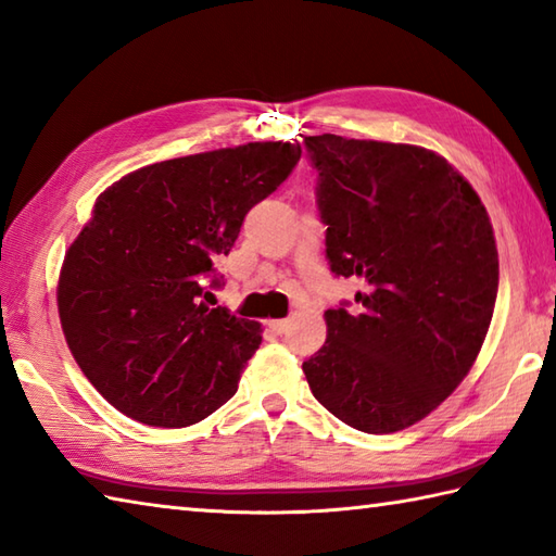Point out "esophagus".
<instances>
[{
  "instance_id": "esophagus-1",
  "label": "esophagus",
  "mask_w": 556,
  "mask_h": 556,
  "mask_svg": "<svg viewBox=\"0 0 556 556\" xmlns=\"http://www.w3.org/2000/svg\"><path fill=\"white\" fill-rule=\"evenodd\" d=\"M265 325H267L275 334H285L287 329H289V320H267Z\"/></svg>"
}]
</instances>
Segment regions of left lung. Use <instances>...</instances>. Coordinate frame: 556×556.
<instances>
[{
	"instance_id": "8db88e82",
	"label": "left lung",
	"mask_w": 556,
	"mask_h": 556,
	"mask_svg": "<svg viewBox=\"0 0 556 556\" xmlns=\"http://www.w3.org/2000/svg\"><path fill=\"white\" fill-rule=\"evenodd\" d=\"M305 148L329 265L365 287L356 313L325 311L305 380L351 428L406 430L454 392L488 337L500 287L490 215L434 150L334 134L305 136Z\"/></svg>"
}]
</instances>
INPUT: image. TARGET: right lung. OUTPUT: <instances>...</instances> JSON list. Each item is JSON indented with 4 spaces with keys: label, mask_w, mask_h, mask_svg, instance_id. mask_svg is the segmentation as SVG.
Masks as SVG:
<instances>
[{
    "label": "right lung",
    "mask_w": 556,
    "mask_h": 556,
    "mask_svg": "<svg viewBox=\"0 0 556 556\" xmlns=\"http://www.w3.org/2000/svg\"><path fill=\"white\" fill-rule=\"evenodd\" d=\"M299 160L301 146L281 140L219 148L148 164L98 195L66 248L56 308L71 356L124 416L188 428L236 394L263 327L210 308L205 285Z\"/></svg>",
    "instance_id": "right-lung-1"
}]
</instances>
